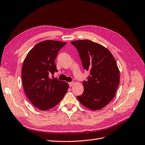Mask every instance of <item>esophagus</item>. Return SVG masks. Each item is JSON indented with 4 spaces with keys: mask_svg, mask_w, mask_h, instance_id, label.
Masks as SVG:
<instances>
[{
    "mask_svg": "<svg viewBox=\"0 0 145 145\" xmlns=\"http://www.w3.org/2000/svg\"><path fill=\"white\" fill-rule=\"evenodd\" d=\"M74 84V81H72V82H69V86L70 87H72V86H73V85Z\"/></svg>",
    "mask_w": 145,
    "mask_h": 145,
    "instance_id": "esophagus-1",
    "label": "esophagus"
}]
</instances>
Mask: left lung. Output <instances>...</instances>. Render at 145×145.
<instances>
[{
    "mask_svg": "<svg viewBox=\"0 0 145 145\" xmlns=\"http://www.w3.org/2000/svg\"><path fill=\"white\" fill-rule=\"evenodd\" d=\"M71 43L78 50L82 67L89 71L88 80L82 84L84 92L77 98L87 108H103L114 98L120 83L116 61L107 48L98 43L87 39Z\"/></svg>",
    "mask_w": 145,
    "mask_h": 145,
    "instance_id": "1",
    "label": "left lung"
}]
</instances>
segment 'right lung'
<instances>
[{
  "mask_svg": "<svg viewBox=\"0 0 145 145\" xmlns=\"http://www.w3.org/2000/svg\"><path fill=\"white\" fill-rule=\"evenodd\" d=\"M65 44L54 40L42 41L33 47L24 59L22 68L24 91L32 104L40 110L57 106L68 89L65 81L50 78V74L57 72L55 59Z\"/></svg>",
  "mask_w": 145,
  "mask_h": 145,
  "instance_id": "add662e5",
  "label": "right lung"
}]
</instances>
